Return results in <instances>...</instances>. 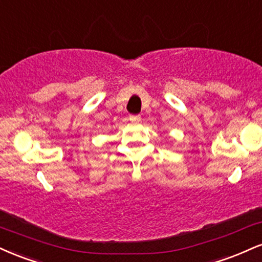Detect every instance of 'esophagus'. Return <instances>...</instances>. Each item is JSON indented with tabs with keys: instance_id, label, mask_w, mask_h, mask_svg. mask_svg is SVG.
<instances>
[{
	"instance_id": "obj_1",
	"label": "esophagus",
	"mask_w": 262,
	"mask_h": 262,
	"mask_svg": "<svg viewBox=\"0 0 262 262\" xmlns=\"http://www.w3.org/2000/svg\"><path fill=\"white\" fill-rule=\"evenodd\" d=\"M130 121L131 122H140L141 116L140 115H130Z\"/></svg>"
}]
</instances>
